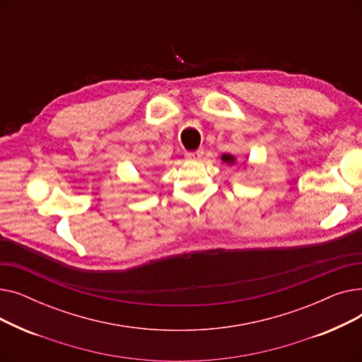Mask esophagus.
Returning a JSON list of instances; mask_svg holds the SVG:
<instances>
[{
	"instance_id": "34e87169",
	"label": "esophagus",
	"mask_w": 362,
	"mask_h": 362,
	"mask_svg": "<svg viewBox=\"0 0 362 362\" xmlns=\"http://www.w3.org/2000/svg\"><path fill=\"white\" fill-rule=\"evenodd\" d=\"M204 156V151L202 149H197V151H189L185 154V157L187 160H199Z\"/></svg>"
}]
</instances>
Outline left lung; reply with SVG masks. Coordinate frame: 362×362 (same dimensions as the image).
I'll use <instances>...</instances> for the list:
<instances>
[{
	"label": "left lung",
	"instance_id": "left-lung-1",
	"mask_svg": "<svg viewBox=\"0 0 362 362\" xmlns=\"http://www.w3.org/2000/svg\"><path fill=\"white\" fill-rule=\"evenodd\" d=\"M221 160H223L224 163H227V164H233V163H235V157L230 156V154H223V156H221Z\"/></svg>",
	"mask_w": 362,
	"mask_h": 362
}]
</instances>
